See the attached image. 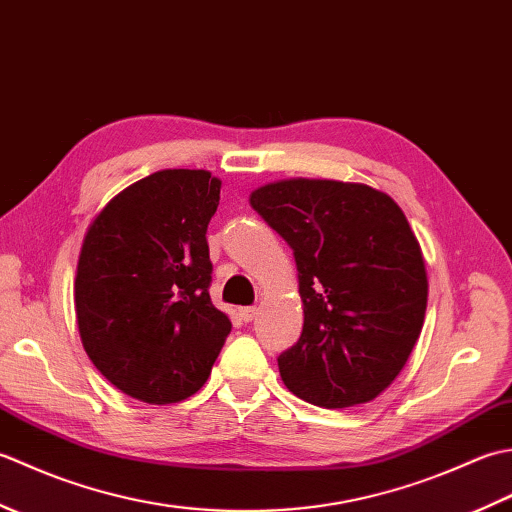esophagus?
<instances>
[{
    "label": "esophagus",
    "mask_w": 512,
    "mask_h": 512,
    "mask_svg": "<svg viewBox=\"0 0 512 512\" xmlns=\"http://www.w3.org/2000/svg\"><path fill=\"white\" fill-rule=\"evenodd\" d=\"M255 314H257V308H253V306H248V308H239V319H242L244 323H250L255 319Z\"/></svg>",
    "instance_id": "1"
}]
</instances>
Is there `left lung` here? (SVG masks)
Here are the masks:
<instances>
[{"label":"left lung","instance_id":"8db88e82","mask_svg":"<svg viewBox=\"0 0 512 512\" xmlns=\"http://www.w3.org/2000/svg\"><path fill=\"white\" fill-rule=\"evenodd\" d=\"M299 270L303 330L279 374L325 409L374 400L405 367L427 310V270L400 206L367 184L284 180L250 193Z\"/></svg>","mask_w":512,"mask_h":512}]
</instances>
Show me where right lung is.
Masks as SVG:
<instances>
[{
	"mask_svg": "<svg viewBox=\"0 0 512 512\" xmlns=\"http://www.w3.org/2000/svg\"><path fill=\"white\" fill-rule=\"evenodd\" d=\"M222 182L162 169L96 215L76 266L74 306L85 352L123 394L149 405L193 396L231 321L211 303L206 228Z\"/></svg>",
	"mask_w": 512,
	"mask_h": 512,
	"instance_id": "obj_1",
	"label": "right lung"
}]
</instances>
